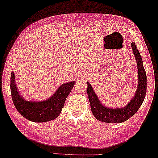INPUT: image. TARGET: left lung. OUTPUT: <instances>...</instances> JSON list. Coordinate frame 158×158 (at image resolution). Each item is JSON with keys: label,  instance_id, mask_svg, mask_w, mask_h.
Listing matches in <instances>:
<instances>
[{"label": "left lung", "instance_id": "8db88e82", "mask_svg": "<svg viewBox=\"0 0 158 158\" xmlns=\"http://www.w3.org/2000/svg\"><path fill=\"white\" fill-rule=\"evenodd\" d=\"M138 69V85L135 94L125 106L110 108L102 103L89 82L87 83L88 95L92 114L98 120L107 123H121L127 120L139 110L143 102L146 94V73L140 53L134 42L131 43Z\"/></svg>", "mask_w": 158, "mask_h": 158}]
</instances>
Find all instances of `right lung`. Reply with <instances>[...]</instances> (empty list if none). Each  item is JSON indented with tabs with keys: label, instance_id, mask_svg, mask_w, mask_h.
I'll return each instance as SVG.
<instances>
[{
	"label": "right lung",
	"instance_id": "right-lung-1",
	"mask_svg": "<svg viewBox=\"0 0 158 158\" xmlns=\"http://www.w3.org/2000/svg\"><path fill=\"white\" fill-rule=\"evenodd\" d=\"M75 81L62 84L55 92L43 101H28L23 98L15 85L13 71L10 77V90L14 105L23 117L35 123H45L58 117L69 93L74 86Z\"/></svg>",
	"mask_w": 158,
	"mask_h": 158
}]
</instances>
